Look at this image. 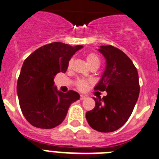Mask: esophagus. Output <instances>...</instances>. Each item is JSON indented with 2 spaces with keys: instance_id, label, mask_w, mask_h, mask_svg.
Returning <instances> with one entry per match:
<instances>
[{
  "instance_id": "34e87169",
  "label": "esophagus",
  "mask_w": 159,
  "mask_h": 159,
  "mask_svg": "<svg viewBox=\"0 0 159 159\" xmlns=\"http://www.w3.org/2000/svg\"><path fill=\"white\" fill-rule=\"evenodd\" d=\"M86 95H80V99L81 100H84V99H85L86 98Z\"/></svg>"
}]
</instances>
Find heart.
Segmentation results:
<instances>
[{
	"label": "heart",
	"instance_id": "1",
	"mask_svg": "<svg viewBox=\"0 0 159 159\" xmlns=\"http://www.w3.org/2000/svg\"><path fill=\"white\" fill-rule=\"evenodd\" d=\"M85 59L87 63L89 64V65L90 67L94 65H96V66H99L100 64V60L98 58V57L97 56L95 53H88L85 57ZM72 64V60H70L69 61V64H68V68H70V66H71ZM76 85L80 90H84V89H87L88 85H89V81H86V80L84 79H79L76 82Z\"/></svg>",
	"mask_w": 159,
	"mask_h": 159
}]
</instances>
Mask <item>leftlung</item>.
I'll return each instance as SVG.
<instances>
[{
  "instance_id": "8db88e82",
  "label": "left lung",
  "mask_w": 159,
  "mask_h": 159,
  "mask_svg": "<svg viewBox=\"0 0 159 159\" xmlns=\"http://www.w3.org/2000/svg\"><path fill=\"white\" fill-rule=\"evenodd\" d=\"M98 51L106 59V68L94 89L107 95L93 97L95 106L85 116L92 129L108 133L120 128L131 115L139 96V78L131 60L120 50L109 45Z\"/></svg>"
}]
</instances>
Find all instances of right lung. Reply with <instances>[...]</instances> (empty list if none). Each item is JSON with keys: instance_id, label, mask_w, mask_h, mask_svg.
<instances>
[{"instance_id": "obj_1", "label": "right lung", "mask_w": 159, "mask_h": 159, "mask_svg": "<svg viewBox=\"0 0 159 159\" xmlns=\"http://www.w3.org/2000/svg\"><path fill=\"white\" fill-rule=\"evenodd\" d=\"M83 46L71 47L55 42L31 53L21 67L17 83V94L25 118L38 128L51 129L60 125L70 104L80 98L78 92L57 90L53 78L65 73L69 61Z\"/></svg>"}]
</instances>
